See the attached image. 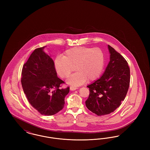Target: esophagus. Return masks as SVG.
Wrapping results in <instances>:
<instances>
[{"label": "esophagus", "mask_w": 150, "mask_h": 150, "mask_svg": "<svg viewBox=\"0 0 150 150\" xmlns=\"http://www.w3.org/2000/svg\"><path fill=\"white\" fill-rule=\"evenodd\" d=\"M70 89L71 91H75V90L78 89V88L75 87V86H70Z\"/></svg>", "instance_id": "obj_1"}]
</instances>
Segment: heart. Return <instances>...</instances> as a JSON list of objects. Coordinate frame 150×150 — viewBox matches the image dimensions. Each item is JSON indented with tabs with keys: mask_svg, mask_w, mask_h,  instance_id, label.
<instances>
[{
	"mask_svg": "<svg viewBox=\"0 0 150 150\" xmlns=\"http://www.w3.org/2000/svg\"><path fill=\"white\" fill-rule=\"evenodd\" d=\"M104 54L98 48L76 47L65 51L64 57H58L54 65L58 75L67 78L72 72L74 74L68 83L72 86H79L97 78L104 66Z\"/></svg>",
	"mask_w": 150,
	"mask_h": 150,
	"instance_id": "b5f03b06",
	"label": "heart"
}]
</instances>
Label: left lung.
<instances>
[{"label":"left lung","instance_id":"8db88e82","mask_svg":"<svg viewBox=\"0 0 150 150\" xmlns=\"http://www.w3.org/2000/svg\"><path fill=\"white\" fill-rule=\"evenodd\" d=\"M110 61L103 75L91 84L86 106L98 115L110 114L119 107L128 91L130 69L126 59L108 45Z\"/></svg>","mask_w":150,"mask_h":150}]
</instances>
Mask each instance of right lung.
<instances>
[{
	"instance_id": "right-lung-1",
	"label": "right lung",
	"mask_w": 150,
	"mask_h": 150,
	"mask_svg": "<svg viewBox=\"0 0 150 150\" xmlns=\"http://www.w3.org/2000/svg\"><path fill=\"white\" fill-rule=\"evenodd\" d=\"M36 48L23 64L22 86L30 105L40 114L50 116L62 110L70 88H60L64 82L58 78L53 59L43 50Z\"/></svg>"
}]
</instances>
